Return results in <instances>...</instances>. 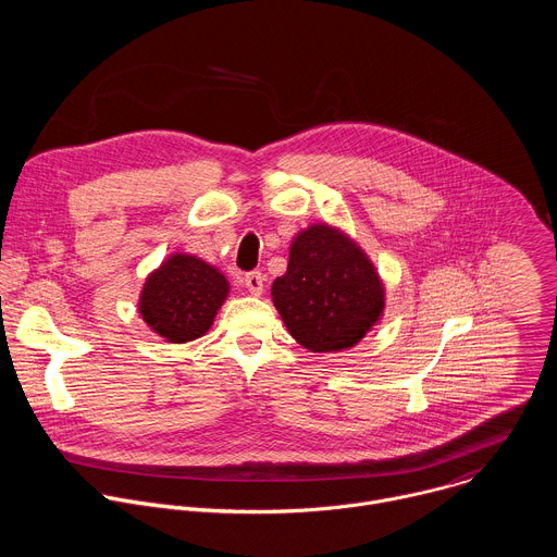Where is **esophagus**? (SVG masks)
<instances>
[{"label":"esophagus","instance_id":"34e87169","mask_svg":"<svg viewBox=\"0 0 557 557\" xmlns=\"http://www.w3.org/2000/svg\"><path fill=\"white\" fill-rule=\"evenodd\" d=\"M245 286L249 288L251 295H262L264 293V275L260 271H253V273H247L245 277Z\"/></svg>","mask_w":557,"mask_h":557}]
</instances>
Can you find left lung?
I'll use <instances>...</instances> for the list:
<instances>
[{
  "label": "left lung",
  "instance_id": "obj_1",
  "mask_svg": "<svg viewBox=\"0 0 557 557\" xmlns=\"http://www.w3.org/2000/svg\"><path fill=\"white\" fill-rule=\"evenodd\" d=\"M271 295L288 333L310 352L352 348L383 312V284L372 262L329 224L297 233Z\"/></svg>",
  "mask_w": 557,
  "mask_h": 557
}]
</instances>
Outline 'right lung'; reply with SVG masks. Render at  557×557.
Returning <instances> with one entry per match:
<instances>
[{
    "instance_id": "1",
    "label": "right lung",
    "mask_w": 557,
    "mask_h": 557,
    "mask_svg": "<svg viewBox=\"0 0 557 557\" xmlns=\"http://www.w3.org/2000/svg\"><path fill=\"white\" fill-rule=\"evenodd\" d=\"M228 282L196 256L176 253L153 271L140 293V314L147 326L172 344L202 337L226 299Z\"/></svg>"
}]
</instances>
